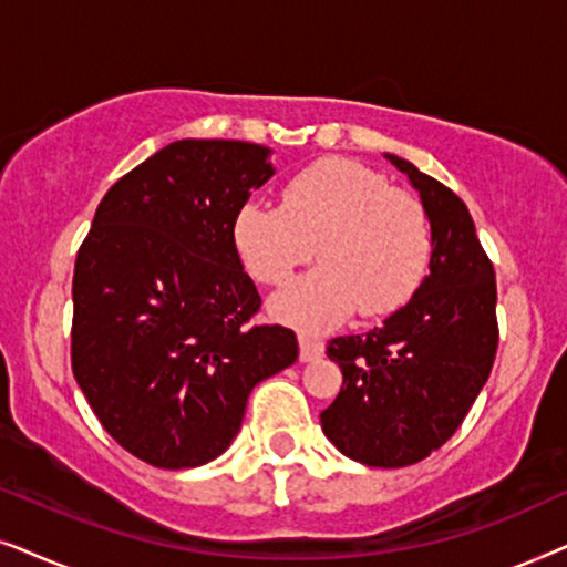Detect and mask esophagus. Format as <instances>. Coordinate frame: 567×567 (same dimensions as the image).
Segmentation results:
<instances>
[{
	"label": "esophagus",
	"instance_id": "1",
	"mask_svg": "<svg viewBox=\"0 0 567 567\" xmlns=\"http://www.w3.org/2000/svg\"><path fill=\"white\" fill-rule=\"evenodd\" d=\"M298 342H300V362H313L323 354V344L316 342V339H311V337L300 334Z\"/></svg>",
	"mask_w": 567,
	"mask_h": 567
}]
</instances>
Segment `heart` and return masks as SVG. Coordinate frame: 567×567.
I'll return each instance as SVG.
<instances>
[{"mask_svg": "<svg viewBox=\"0 0 567 567\" xmlns=\"http://www.w3.org/2000/svg\"><path fill=\"white\" fill-rule=\"evenodd\" d=\"M230 236L240 264L264 285L288 282L316 248L323 264L271 300V313L300 331L337 327L358 308L368 319L394 313L420 288L433 254L417 196L344 157L298 171L279 207L246 202Z\"/></svg>", "mask_w": 567, "mask_h": 567, "instance_id": "b5f03b06", "label": "heart"}]
</instances>
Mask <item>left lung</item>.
<instances>
[{"mask_svg": "<svg viewBox=\"0 0 567 567\" xmlns=\"http://www.w3.org/2000/svg\"><path fill=\"white\" fill-rule=\"evenodd\" d=\"M383 157L410 178L425 207L430 271L381 327L331 339L327 354L344 381L321 412V427L344 456L396 470L441 449L487 383L497 350V290L464 202L404 157Z\"/></svg>", "mask_w": 567, "mask_h": 567, "instance_id": "8db88e82", "label": "left lung"}]
</instances>
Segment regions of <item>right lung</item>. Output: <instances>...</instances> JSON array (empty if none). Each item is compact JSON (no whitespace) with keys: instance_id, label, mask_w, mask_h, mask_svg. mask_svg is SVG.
Returning a JSON list of instances; mask_svg holds the SVG:
<instances>
[{"instance_id":"right-lung-1","label":"right lung","mask_w":567,"mask_h":567,"mask_svg":"<svg viewBox=\"0 0 567 567\" xmlns=\"http://www.w3.org/2000/svg\"><path fill=\"white\" fill-rule=\"evenodd\" d=\"M271 150L178 140L118 178L74 264L72 371L118 446L161 470L213 462L256 383L298 360L296 331L251 323L261 298L233 217L275 176Z\"/></svg>"}]
</instances>
